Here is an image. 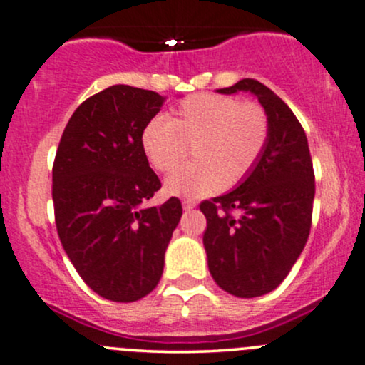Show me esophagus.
I'll use <instances>...</instances> for the list:
<instances>
[{"mask_svg": "<svg viewBox=\"0 0 365 365\" xmlns=\"http://www.w3.org/2000/svg\"><path fill=\"white\" fill-rule=\"evenodd\" d=\"M182 206H183V210H185V211L194 210V207H195V201H194V199H183Z\"/></svg>", "mask_w": 365, "mask_h": 365, "instance_id": "34e87169", "label": "esophagus"}]
</instances>
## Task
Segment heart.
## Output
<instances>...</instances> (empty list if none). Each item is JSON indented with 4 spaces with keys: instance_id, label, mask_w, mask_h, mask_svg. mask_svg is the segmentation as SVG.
I'll return each instance as SVG.
<instances>
[{
    "instance_id": "1",
    "label": "heart",
    "mask_w": 365,
    "mask_h": 365,
    "mask_svg": "<svg viewBox=\"0 0 365 365\" xmlns=\"http://www.w3.org/2000/svg\"><path fill=\"white\" fill-rule=\"evenodd\" d=\"M270 138V118L256 102L222 93L180 100L171 118L154 115L140 142L152 166L170 173L192 147L194 164L175 171L164 189L176 197H206L241 183L262 159Z\"/></svg>"
}]
</instances>
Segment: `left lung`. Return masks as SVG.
<instances>
[{"label":"left lung","instance_id":"obj_1","mask_svg":"<svg viewBox=\"0 0 365 365\" xmlns=\"http://www.w3.org/2000/svg\"><path fill=\"white\" fill-rule=\"evenodd\" d=\"M220 93L251 91L270 118L262 159L235 190L201 202L207 267L237 298L274 291L305 247L312 227L315 175L305 130L270 88L241 79Z\"/></svg>","mask_w":365,"mask_h":365}]
</instances>
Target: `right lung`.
<instances>
[{"label": "right lung", "mask_w": 365, "mask_h": 365, "mask_svg": "<svg viewBox=\"0 0 365 365\" xmlns=\"http://www.w3.org/2000/svg\"><path fill=\"white\" fill-rule=\"evenodd\" d=\"M163 102L155 91L128 85L91 95L74 110L55 154L60 242L86 286L110 302H137L158 286L182 216L178 197L145 206L161 180L140 135Z\"/></svg>", "instance_id": "1"}]
</instances>
